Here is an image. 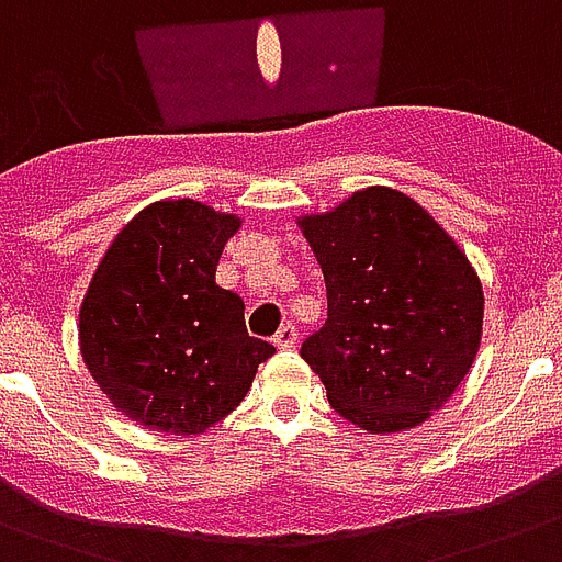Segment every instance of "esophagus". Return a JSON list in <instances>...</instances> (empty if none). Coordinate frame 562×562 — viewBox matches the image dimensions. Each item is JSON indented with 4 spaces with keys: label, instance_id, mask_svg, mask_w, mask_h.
<instances>
[{
    "label": "esophagus",
    "instance_id": "obj_1",
    "mask_svg": "<svg viewBox=\"0 0 562 562\" xmlns=\"http://www.w3.org/2000/svg\"><path fill=\"white\" fill-rule=\"evenodd\" d=\"M273 344H277L280 350H291V347L297 344V326L282 324L280 329H277V335H273Z\"/></svg>",
    "mask_w": 562,
    "mask_h": 562
}]
</instances>
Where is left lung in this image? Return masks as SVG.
Returning a JSON list of instances; mask_svg holds the SVG:
<instances>
[{"label":"left lung","mask_w":562,"mask_h":562,"mask_svg":"<svg viewBox=\"0 0 562 562\" xmlns=\"http://www.w3.org/2000/svg\"><path fill=\"white\" fill-rule=\"evenodd\" d=\"M326 280V324L300 347L329 405L370 435L419 426L470 373L484 291L408 194L370 187L300 218Z\"/></svg>","instance_id":"obj_1"}]
</instances>
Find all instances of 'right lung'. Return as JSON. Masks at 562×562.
I'll use <instances>...</instances> for the list:
<instances>
[{
    "instance_id": "obj_1",
    "label": "right lung",
    "mask_w": 562,
    "mask_h": 562,
    "mask_svg": "<svg viewBox=\"0 0 562 562\" xmlns=\"http://www.w3.org/2000/svg\"><path fill=\"white\" fill-rule=\"evenodd\" d=\"M198 201H157L127 221L81 303V356L108 400L154 431L201 435L245 400L271 359L250 338L245 303L215 285L238 229Z\"/></svg>"
}]
</instances>
